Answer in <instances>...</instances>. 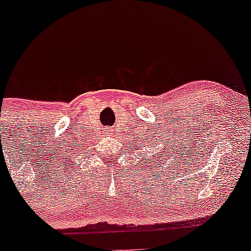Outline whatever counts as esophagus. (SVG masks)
I'll return each mask as SVG.
<instances>
[{
	"label": "esophagus",
	"mask_w": 251,
	"mask_h": 251,
	"mask_svg": "<svg viewBox=\"0 0 251 251\" xmlns=\"http://www.w3.org/2000/svg\"><path fill=\"white\" fill-rule=\"evenodd\" d=\"M107 131H108V132H109V135H110V133H111V128H107Z\"/></svg>",
	"instance_id": "obj_1"
}]
</instances>
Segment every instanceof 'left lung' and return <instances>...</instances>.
<instances>
[{"mask_svg": "<svg viewBox=\"0 0 251 251\" xmlns=\"http://www.w3.org/2000/svg\"><path fill=\"white\" fill-rule=\"evenodd\" d=\"M153 144H154V147H155V143H153ZM166 146H168V144H166ZM164 153H165L166 155L169 156V151H165V149H164L163 151H159L158 153H156L155 155H154V158H153V156H151V160H153V163H154V164H156V160H158V159H160V158H158V156H159V154H161V156H163V154H164ZM164 160H165V156H164Z\"/></svg>", "mask_w": 251, "mask_h": 251, "instance_id": "1", "label": "left lung"}]
</instances>
